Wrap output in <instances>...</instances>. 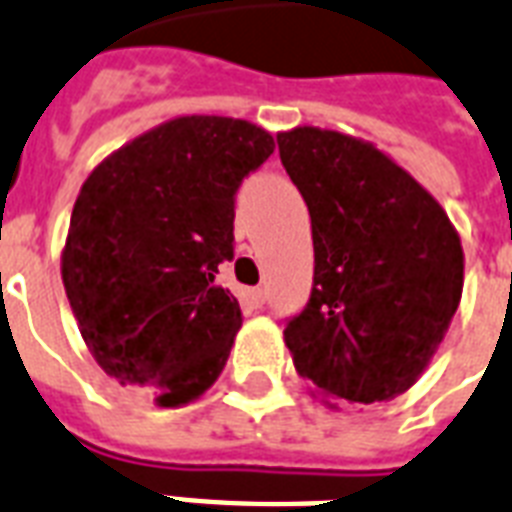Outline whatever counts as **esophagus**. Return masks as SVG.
<instances>
[{
  "label": "esophagus",
  "mask_w": 512,
  "mask_h": 512,
  "mask_svg": "<svg viewBox=\"0 0 512 512\" xmlns=\"http://www.w3.org/2000/svg\"><path fill=\"white\" fill-rule=\"evenodd\" d=\"M240 299H243L248 307H256V310H259L261 304H264V299H267V293H264V288H248V291H243Z\"/></svg>",
  "instance_id": "34e87169"
}]
</instances>
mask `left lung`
I'll list each match as a JSON object with an SVG mask.
<instances>
[{
  "instance_id": "1",
  "label": "left lung",
  "mask_w": 512,
  "mask_h": 512,
  "mask_svg": "<svg viewBox=\"0 0 512 512\" xmlns=\"http://www.w3.org/2000/svg\"><path fill=\"white\" fill-rule=\"evenodd\" d=\"M310 208L315 277L285 326L296 374L323 403L403 395L430 366L462 299L465 253L441 202L371 141L339 130L277 133Z\"/></svg>"
}]
</instances>
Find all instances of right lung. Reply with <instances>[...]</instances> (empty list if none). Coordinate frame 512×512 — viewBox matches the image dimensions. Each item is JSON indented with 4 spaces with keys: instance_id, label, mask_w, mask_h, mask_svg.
Masks as SVG:
<instances>
[{
    "instance_id": "obj_1",
    "label": "right lung",
    "mask_w": 512,
    "mask_h": 512,
    "mask_svg": "<svg viewBox=\"0 0 512 512\" xmlns=\"http://www.w3.org/2000/svg\"><path fill=\"white\" fill-rule=\"evenodd\" d=\"M275 152L248 120L186 114L120 146L79 189L61 277L98 366L162 408L192 403L243 326L216 283L235 256V192Z\"/></svg>"
}]
</instances>
